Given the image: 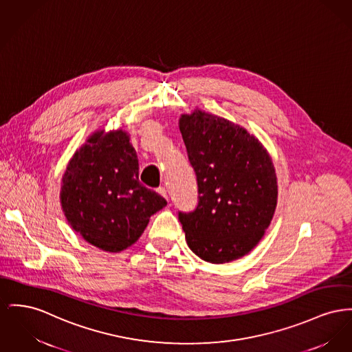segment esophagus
Instances as JSON below:
<instances>
[{
	"label": "esophagus",
	"instance_id": "1",
	"mask_svg": "<svg viewBox=\"0 0 352 352\" xmlns=\"http://www.w3.org/2000/svg\"><path fill=\"white\" fill-rule=\"evenodd\" d=\"M157 192H158L161 197H164L166 201H168V192H167V188H165L164 186L158 187V188H157Z\"/></svg>",
	"mask_w": 352,
	"mask_h": 352
}]
</instances>
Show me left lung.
Here are the masks:
<instances>
[{
  "label": "left lung",
  "instance_id": "obj_1",
  "mask_svg": "<svg viewBox=\"0 0 352 352\" xmlns=\"http://www.w3.org/2000/svg\"><path fill=\"white\" fill-rule=\"evenodd\" d=\"M179 130L199 192L197 208L179 212L187 246L208 263L236 261L259 243L276 208L269 151L245 127L198 107L181 114Z\"/></svg>",
  "mask_w": 352,
  "mask_h": 352
}]
</instances>
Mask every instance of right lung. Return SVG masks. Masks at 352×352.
<instances>
[{
	"label": "right lung",
	"mask_w": 352,
	"mask_h": 352,
	"mask_svg": "<svg viewBox=\"0 0 352 352\" xmlns=\"http://www.w3.org/2000/svg\"><path fill=\"white\" fill-rule=\"evenodd\" d=\"M140 166L124 129H98L66 166L60 202L70 228L94 248L120 252L134 245L150 217L167 205L138 181Z\"/></svg>",
	"instance_id": "obj_1"
}]
</instances>
